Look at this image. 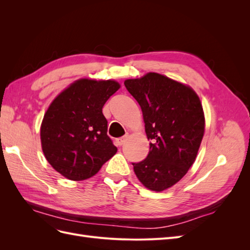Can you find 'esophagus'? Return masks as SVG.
Segmentation results:
<instances>
[{"label": "esophagus", "instance_id": "obj_1", "mask_svg": "<svg viewBox=\"0 0 250 250\" xmlns=\"http://www.w3.org/2000/svg\"><path fill=\"white\" fill-rule=\"evenodd\" d=\"M126 142V137H122V138H119L116 140V145L121 147L122 145H124V143Z\"/></svg>", "mask_w": 250, "mask_h": 250}]
</instances>
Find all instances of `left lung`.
<instances>
[{
	"instance_id": "1",
	"label": "left lung",
	"mask_w": 250,
	"mask_h": 250,
	"mask_svg": "<svg viewBox=\"0 0 250 250\" xmlns=\"http://www.w3.org/2000/svg\"><path fill=\"white\" fill-rule=\"evenodd\" d=\"M124 84L140 104L151 140L147 157L132 164L134 173L149 190L164 191L186 175L197 156L204 133L199 97L190 86L157 73Z\"/></svg>"
}]
</instances>
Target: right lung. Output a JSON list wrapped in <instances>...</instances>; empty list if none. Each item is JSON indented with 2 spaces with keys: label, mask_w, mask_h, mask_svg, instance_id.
<instances>
[{
  "label": "right lung",
  "mask_w": 250,
  "mask_h": 250,
  "mask_svg": "<svg viewBox=\"0 0 250 250\" xmlns=\"http://www.w3.org/2000/svg\"><path fill=\"white\" fill-rule=\"evenodd\" d=\"M120 88L113 80L79 79L51 103L41 126L43 154L70 180L94 176L116 154L102 108Z\"/></svg>",
  "instance_id": "right-lung-1"
}]
</instances>
